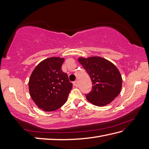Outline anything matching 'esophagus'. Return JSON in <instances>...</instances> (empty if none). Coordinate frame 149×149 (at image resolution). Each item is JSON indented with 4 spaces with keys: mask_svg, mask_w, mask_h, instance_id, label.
I'll return each mask as SVG.
<instances>
[{
    "mask_svg": "<svg viewBox=\"0 0 149 149\" xmlns=\"http://www.w3.org/2000/svg\"><path fill=\"white\" fill-rule=\"evenodd\" d=\"M73 84H74V85L75 87L78 86V81H75L74 83H73Z\"/></svg>",
    "mask_w": 149,
    "mask_h": 149,
    "instance_id": "1",
    "label": "esophagus"
}]
</instances>
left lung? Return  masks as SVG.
I'll use <instances>...</instances> for the list:
<instances>
[{"instance_id": "8db88e82", "label": "left lung", "mask_w": 149, "mask_h": 149, "mask_svg": "<svg viewBox=\"0 0 149 149\" xmlns=\"http://www.w3.org/2000/svg\"><path fill=\"white\" fill-rule=\"evenodd\" d=\"M90 75L92 89L86 94L87 100L97 106L111 103L118 95L122 89V79L115 65L101 57L78 59Z\"/></svg>"}]
</instances>
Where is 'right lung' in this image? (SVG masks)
<instances>
[{
	"label": "right lung",
	"instance_id": "obj_1",
	"mask_svg": "<svg viewBox=\"0 0 149 149\" xmlns=\"http://www.w3.org/2000/svg\"><path fill=\"white\" fill-rule=\"evenodd\" d=\"M64 58L52 57L40 62L31 75L30 95L40 109L54 111L60 108L68 99L72 83L61 70Z\"/></svg>",
	"mask_w": 149,
	"mask_h": 149
}]
</instances>
